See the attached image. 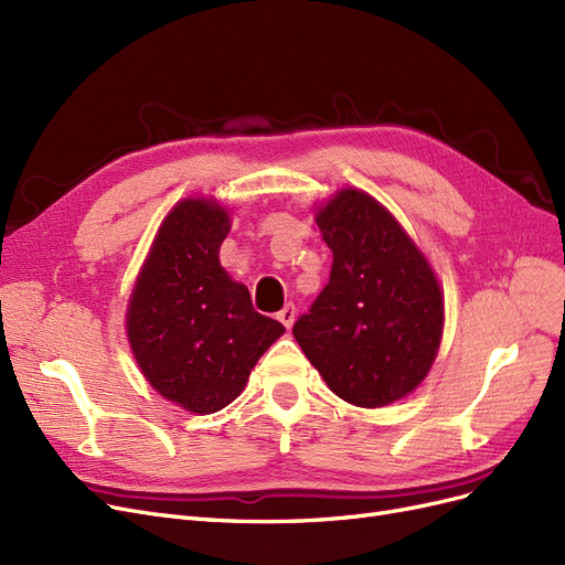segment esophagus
<instances>
[{
	"mask_svg": "<svg viewBox=\"0 0 565 565\" xmlns=\"http://www.w3.org/2000/svg\"><path fill=\"white\" fill-rule=\"evenodd\" d=\"M295 316H297V311H295V306H292V303H287L285 309H280V311H278V320L285 324L287 330L292 328V324H295Z\"/></svg>",
	"mask_w": 565,
	"mask_h": 565,
	"instance_id": "1",
	"label": "esophagus"
}]
</instances>
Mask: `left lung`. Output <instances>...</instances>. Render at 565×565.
Wrapping results in <instances>:
<instances>
[{
    "mask_svg": "<svg viewBox=\"0 0 565 565\" xmlns=\"http://www.w3.org/2000/svg\"><path fill=\"white\" fill-rule=\"evenodd\" d=\"M318 228L332 249L330 282L292 334L339 398L388 405L417 388L436 358V276L396 218L353 188L324 204Z\"/></svg>",
    "mask_w": 565,
    "mask_h": 565,
    "instance_id": "left-lung-1",
    "label": "left lung"
}]
</instances>
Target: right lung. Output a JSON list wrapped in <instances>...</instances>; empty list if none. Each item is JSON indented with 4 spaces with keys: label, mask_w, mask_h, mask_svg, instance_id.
<instances>
[{
    "label": "right lung",
    "mask_w": 565,
    "mask_h": 565,
    "mask_svg": "<svg viewBox=\"0 0 565 565\" xmlns=\"http://www.w3.org/2000/svg\"><path fill=\"white\" fill-rule=\"evenodd\" d=\"M228 214L183 200L164 218L127 313L129 344L160 396L210 415L241 396L249 370L285 328L254 311L218 264Z\"/></svg>",
    "instance_id": "1"
}]
</instances>
